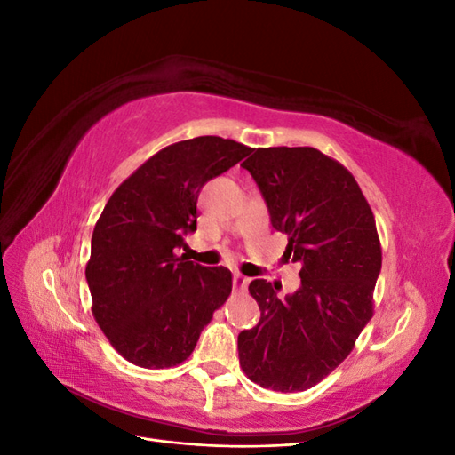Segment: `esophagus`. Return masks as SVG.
I'll use <instances>...</instances> for the list:
<instances>
[{
	"label": "esophagus",
	"instance_id": "34e87169",
	"mask_svg": "<svg viewBox=\"0 0 455 455\" xmlns=\"http://www.w3.org/2000/svg\"><path fill=\"white\" fill-rule=\"evenodd\" d=\"M249 283H251V279L249 277H244V275H241V273H235L233 275V288H235V291H244L246 286H249Z\"/></svg>",
	"mask_w": 455,
	"mask_h": 455
}]
</instances>
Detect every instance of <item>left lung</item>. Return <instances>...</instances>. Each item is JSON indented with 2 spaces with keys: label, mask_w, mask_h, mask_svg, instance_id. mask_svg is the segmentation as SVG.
Segmentation results:
<instances>
[{
  "label": "left lung",
  "mask_w": 455,
  "mask_h": 455,
  "mask_svg": "<svg viewBox=\"0 0 455 455\" xmlns=\"http://www.w3.org/2000/svg\"><path fill=\"white\" fill-rule=\"evenodd\" d=\"M241 167L264 197L284 256L301 266L296 292L251 283L259 323L239 334L249 379L281 393L306 391L351 353L374 315L381 271L376 220L353 174L315 148H258Z\"/></svg>",
  "instance_id": "obj_1"
}]
</instances>
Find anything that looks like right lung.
Here are the masks:
<instances>
[{"instance_id": "right-lung-1", "label": "right lung", "mask_w": 455, "mask_h": 455, "mask_svg": "<svg viewBox=\"0 0 455 455\" xmlns=\"http://www.w3.org/2000/svg\"><path fill=\"white\" fill-rule=\"evenodd\" d=\"M235 140L197 136L157 151L106 203L85 269L92 315L114 349L142 368H171L231 294V271L182 256L197 229L203 186L251 154Z\"/></svg>"}]
</instances>
